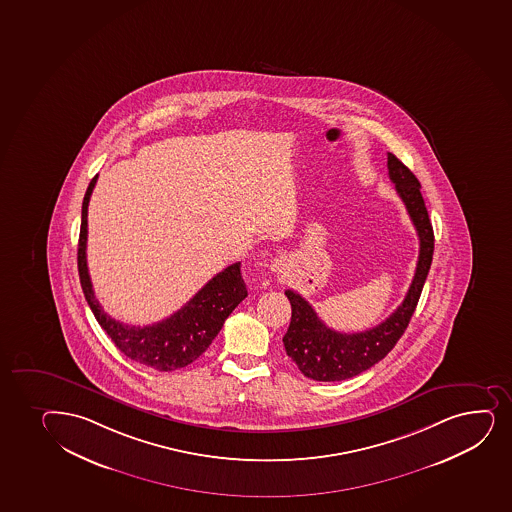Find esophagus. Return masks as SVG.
Returning a JSON list of instances; mask_svg holds the SVG:
<instances>
[{
	"mask_svg": "<svg viewBox=\"0 0 512 512\" xmlns=\"http://www.w3.org/2000/svg\"><path fill=\"white\" fill-rule=\"evenodd\" d=\"M272 270L276 272V274H282L284 270H286V260L284 259H276L272 262Z\"/></svg>",
	"mask_w": 512,
	"mask_h": 512,
	"instance_id": "1",
	"label": "esophagus"
}]
</instances>
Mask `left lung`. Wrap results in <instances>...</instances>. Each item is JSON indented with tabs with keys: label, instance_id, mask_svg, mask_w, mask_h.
<instances>
[{
	"label": "left lung",
	"instance_id": "obj_1",
	"mask_svg": "<svg viewBox=\"0 0 512 512\" xmlns=\"http://www.w3.org/2000/svg\"><path fill=\"white\" fill-rule=\"evenodd\" d=\"M388 175L419 235V260L414 279L402 305L385 322L357 334H342L328 328L301 294L291 289L286 291L293 313L282 342L299 371L315 381L354 378L381 361L407 330L415 306L419 303L420 293L431 269L434 231L424 197L420 194L419 180L391 153H388Z\"/></svg>",
	"mask_w": 512,
	"mask_h": 512
}]
</instances>
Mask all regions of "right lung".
Wrapping results in <instances>:
<instances>
[{"mask_svg": "<svg viewBox=\"0 0 512 512\" xmlns=\"http://www.w3.org/2000/svg\"><path fill=\"white\" fill-rule=\"evenodd\" d=\"M97 177L92 178L81 206L78 272L81 289L93 315L109 335L115 347L129 359L156 371H175L196 361L219 334L231 311L247 298V286L240 272V262L226 267L207 282L187 305L161 322L136 327L117 322L100 306L87 267L88 202Z\"/></svg>", "mask_w": 512, "mask_h": 512, "instance_id": "add662e5", "label": "right lung"}]
</instances>
